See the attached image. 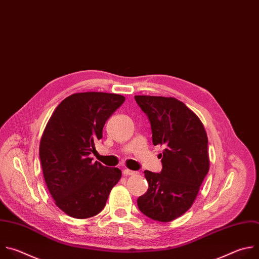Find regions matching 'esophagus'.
<instances>
[{
  "label": "esophagus",
  "mask_w": 259,
  "mask_h": 259,
  "mask_svg": "<svg viewBox=\"0 0 259 259\" xmlns=\"http://www.w3.org/2000/svg\"><path fill=\"white\" fill-rule=\"evenodd\" d=\"M123 175L124 176H134V175H137V171H134V170H131V169H128V168H125V169H123Z\"/></svg>",
  "instance_id": "1"
}]
</instances>
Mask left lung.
I'll list each match as a JSON object with an SVG mask.
<instances>
[{
  "label": "left lung",
  "mask_w": 259,
  "mask_h": 259,
  "mask_svg": "<svg viewBox=\"0 0 259 259\" xmlns=\"http://www.w3.org/2000/svg\"><path fill=\"white\" fill-rule=\"evenodd\" d=\"M147 115L153 145H161L160 174L145 170L148 191L137 200L146 217L162 223L183 215L209 170L208 139L198 116L176 98L135 96Z\"/></svg>",
  "instance_id": "obj_1"
}]
</instances>
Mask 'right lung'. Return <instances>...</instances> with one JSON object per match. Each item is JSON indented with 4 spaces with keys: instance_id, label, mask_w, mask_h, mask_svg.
<instances>
[{
    "instance_id": "right-lung-1",
    "label": "right lung",
    "mask_w": 259,
    "mask_h": 259,
    "mask_svg": "<svg viewBox=\"0 0 259 259\" xmlns=\"http://www.w3.org/2000/svg\"><path fill=\"white\" fill-rule=\"evenodd\" d=\"M124 100L108 93L73 94L47 123L39 144L42 174L55 204L69 217L89 219L100 213L121 178L120 169L93 162L90 154Z\"/></svg>"
}]
</instances>
